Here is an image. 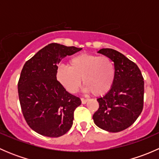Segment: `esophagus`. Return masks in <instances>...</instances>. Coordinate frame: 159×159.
<instances>
[{
    "mask_svg": "<svg viewBox=\"0 0 159 159\" xmlns=\"http://www.w3.org/2000/svg\"><path fill=\"white\" fill-rule=\"evenodd\" d=\"M81 103L82 104H86L88 102V99H84V98H81Z\"/></svg>",
    "mask_w": 159,
    "mask_h": 159,
    "instance_id": "34e87169",
    "label": "esophagus"
}]
</instances>
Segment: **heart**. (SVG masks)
<instances>
[{
	"label": "heart",
	"mask_w": 159,
	"mask_h": 159,
	"mask_svg": "<svg viewBox=\"0 0 159 159\" xmlns=\"http://www.w3.org/2000/svg\"><path fill=\"white\" fill-rule=\"evenodd\" d=\"M115 66L108 56L96 54H77L68 61V67H57L55 78L68 92L76 93L80 89L81 79L85 84L84 91L95 96L108 93L114 84Z\"/></svg>",
	"instance_id": "1"
}]
</instances>
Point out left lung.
Listing matches in <instances>:
<instances>
[{
    "label": "left lung",
    "mask_w": 159,
    "mask_h": 159,
    "mask_svg": "<svg viewBox=\"0 0 159 159\" xmlns=\"http://www.w3.org/2000/svg\"><path fill=\"white\" fill-rule=\"evenodd\" d=\"M98 53L114 62L115 77L110 91L97 99L99 108L93 115L98 127L118 132L130 127L143 109L144 78L138 65L124 54L111 48Z\"/></svg>",
    "instance_id": "left-lung-1"
}]
</instances>
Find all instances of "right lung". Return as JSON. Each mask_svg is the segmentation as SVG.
Masks as SVG:
<instances>
[{
  "instance_id": "1",
  "label": "right lung",
  "mask_w": 159,
  "mask_h": 159,
  "mask_svg": "<svg viewBox=\"0 0 159 159\" xmlns=\"http://www.w3.org/2000/svg\"><path fill=\"white\" fill-rule=\"evenodd\" d=\"M81 49L51 43L22 68L17 84L20 108L29 127L41 135L60 137L73 125L74 111L81 99L59 84L55 73L62 58Z\"/></svg>"
}]
</instances>
